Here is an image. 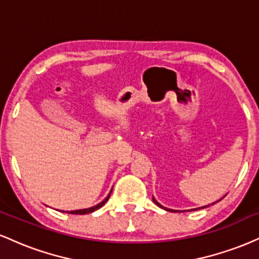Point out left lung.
<instances>
[{"label": "left lung", "mask_w": 259, "mask_h": 259, "mask_svg": "<svg viewBox=\"0 0 259 259\" xmlns=\"http://www.w3.org/2000/svg\"><path fill=\"white\" fill-rule=\"evenodd\" d=\"M152 200H153V202H154V203H156V204H157V206H158V207H162V206H160V204L158 203V202H157L156 200H154V198H152ZM204 207H208V206H204ZM204 207H202V208H204ZM162 208H164V207H162ZM164 209H167V208H164ZM167 210H170V212H173V210H171V209H167Z\"/></svg>", "instance_id": "1"}]
</instances>
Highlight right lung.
Listing matches in <instances>:
<instances>
[{
    "label": "right lung",
    "instance_id": "add662e5",
    "mask_svg": "<svg viewBox=\"0 0 259 259\" xmlns=\"http://www.w3.org/2000/svg\"><path fill=\"white\" fill-rule=\"evenodd\" d=\"M111 192H112V191H111ZM111 192H109V195L107 196V197L105 198V200H103L102 202H101V203L96 204V206H94V207H91V208H85V209H79V210H70V212H67V213H69V214H89V213H92V212H95V210H96V209H99V208L102 207L103 204H105L106 202L108 201L109 196H111Z\"/></svg>",
    "mask_w": 259,
    "mask_h": 259
}]
</instances>
